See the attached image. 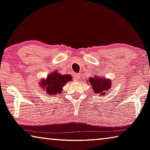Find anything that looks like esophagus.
I'll list each match as a JSON object with an SVG mask.
<instances>
[{
    "mask_svg": "<svg viewBox=\"0 0 150 150\" xmlns=\"http://www.w3.org/2000/svg\"><path fill=\"white\" fill-rule=\"evenodd\" d=\"M80 74H78V73H77V74H75L73 75V78H74V79L75 80H76V81H77V80H79V79H80Z\"/></svg>",
    "mask_w": 150,
    "mask_h": 150,
    "instance_id": "obj_1",
    "label": "esophagus"
}]
</instances>
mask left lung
Masks as SVG:
<instances>
[{"mask_svg":"<svg viewBox=\"0 0 150 150\" xmlns=\"http://www.w3.org/2000/svg\"><path fill=\"white\" fill-rule=\"evenodd\" d=\"M89 83H90L93 92L96 93V94H100L101 96H105L111 87V80L105 79L104 77H97L96 75L94 77H89Z\"/></svg>","mask_w":150,"mask_h":150,"instance_id":"8db88e82","label":"left lung"}]
</instances>
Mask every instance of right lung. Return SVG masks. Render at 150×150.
<instances>
[{
    "label": "right lung",
    "mask_w": 150,
    "mask_h": 150,
    "mask_svg": "<svg viewBox=\"0 0 150 150\" xmlns=\"http://www.w3.org/2000/svg\"><path fill=\"white\" fill-rule=\"evenodd\" d=\"M72 80V77L69 75H61L57 71L50 73L47 79L41 81V87L46 90L49 96H54L61 93L63 87L68 81Z\"/></svg>",
    "instance_id": "add662e5"
}]
</instances>
